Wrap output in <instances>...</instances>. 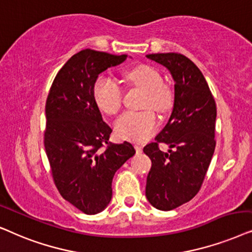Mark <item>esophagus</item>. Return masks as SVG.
Here are the masks:
<instances>
[{"label":"esophagus","mask_w":252,"mask_h":252,"mask_svg":"<svg viewBox=\"0 0 252 252\" xmlns=\"http://www.w3.org/2000/svg\"><path fill=\"white\" fill-rule=\"evenodd\" d=\"M135 149H136L137 153H140L143 151V147H142V145H140V144H135Z\"/></svg>","instance_id":"esophagus-1"}]
</instances>
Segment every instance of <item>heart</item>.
<instances>
[{"mask_svg":"<svg viewBox=\"0 0 252 252\" xmlns=\"http://www.w3.org/2000/svg\"><path fill=\"white\" fill-rule=\"evenodd\" d=\"M126 78L143 91V107H151L160 114L168 113L174 106L173 89L162 83L160 72L153 66L137 65L126 72ZM93 98L102 112L115 114L122 103V90L112 77L100 76L93 86ZM158 126V117L152 109L124 112L115 122L117 136L123 139L142 142L149 138Z\"/></svg>","mask_w":252,"mask_h":252,"instance_id":"obj_1","label":"heart"}]
</instances>
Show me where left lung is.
<instances>
[{
    "mask_svg": "<svg viewBox=\"0 0 252 252\" xmlns=\"http://www.w3.org/2000/svg\"><path fill=\"white\" fill-rule=\"evenodd\" d=\"M147 59L166 66L172 75L174 107L157 142L144 147L152 161L146 180V198L161 211H170L198 193L216 149L217 106L203 73L177 53L149 54ZM170 146L168 153L158 143Z\"/></svg>",
    "mask_w": 252,
    "mask_h": 252,
    "instance_id": "obj_1",
    "label": "left lung"
}]
</instances>
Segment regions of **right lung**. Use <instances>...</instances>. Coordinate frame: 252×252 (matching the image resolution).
<instances>
[{"mask_svg":"<svg viewBox=\"0 0 252 252\" xmlns=\"http://www.w3.org/2000/svg\"><path fill=\"white\" fill-rule=\"evenodd\" d=\"M126 56L80 50L58 72L46 101L43 143L54 183L63 198L86 214L106 209L116 170L136 153L129 142H108L112 129L93 98L98 76Z\"/></svg>","mask_w":252,"mask_h":252,"instance_id":"right-lung-1","label":"right lung"}]
</instances>
